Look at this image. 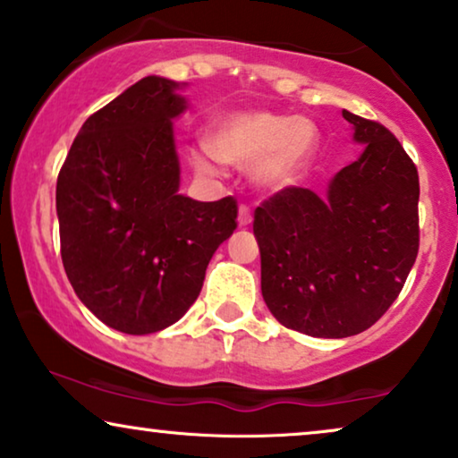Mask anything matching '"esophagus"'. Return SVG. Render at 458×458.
<instances>
[{
    "label": "esophagus",
    "instance_id": "obj_1",
    "mask_svg": "<svg viewBox=\"0 0 458 458\" xmlns=\"http://www.w3.org/2000/svg\"><path fill=\"white\" fill-rule=\"evenodd\" d=\"M237 225H240V227H248V225H252L250 208L246 206L240 208V212H237Z\"/></svg>",
    "mask_w": 458,
    "mask_h": 458
}]
</instances>
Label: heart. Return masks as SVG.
I'll list each match as a JSON object with an SVG mask.
<instances>
[{
    "instance_id": "1",
    "label": "heart",
    "mask_w": 458,
    "mask_h": 458,
    "mask_svg": "<svg viewBox=\"0 0 458 458\" xmlns=\"http://www.w3.org/2000/svg\"><path fill=\"white\" fill-rule=\"evenodd\" d=\"M318 149L313 122L273 111H237L212 123L208 142L191 147L193 168L204 176H218L223 162L248 168L263 191H286L305 176Z\"/></svg>"
}]
</instances>
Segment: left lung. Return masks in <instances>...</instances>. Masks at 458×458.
Returning a JSON list of instances; mask_svg holds the SVG:
<instances>
[{
    "mask_svg": "<svg viewBox=\"0 0 458 458\" xmlns=\"http://www.w3.org/2000/svg\"><path fill=\"white\" fill-rule=\"evenodd\" d=\"M360 157L324 195L290 187L254 212L263 299L286 328L345 338L377 322L419 252V172L381 123L343 109Z\"/></svg>",
    "mask_w": 458,
    "mask_h": 458,
    "instance_id": "8db88e82",
    "label": "left lung"
}]
</instances>
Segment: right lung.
Returning <instances> with one entry per match:
<instances>
[{
    "instance_id": "add662e5",
    "label": "right lung",
    "mask_w": 458,
    "mask_h": 458,
    "mask_svg": "<svg viewBox=\"0 0 458 458\" xmlns=\"http://www.w3.org/2000/svg\"><path fill=\"white\" fill-rule=\"evenodd\" d=\"M187 84L142 77L88 117L56 182L64 271L100 322L151 335L199 296L212 254L237 227L233 198L178 193L174 122Z\"/></svg>"
}]
</instances>
